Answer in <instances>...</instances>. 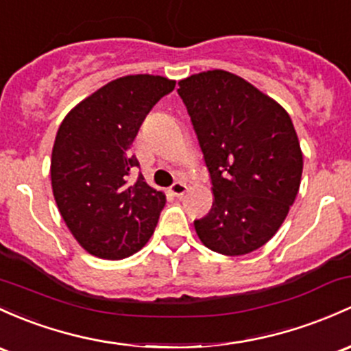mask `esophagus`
I'll list each match as a JSON object with an SVG mask.
<instances>
[{
  "label": "esophagus",
  "mask_w": 351,
  "mask_h": 351,
  "mask_svg": "<svg viewBox=\"0 0 351 351\" xmlns=\"http://www.w3.org/2000/svg\"><path fill=\"white\" fill-rule=\"evenodd\" d=\"M186 191H187L186 184L180 182V180H176V182L171 186V192L176 195V197H182V195L186 194Z\"/></svg>",
  "instance_id": "1"
}]
</instances>
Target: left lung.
<instances>
[{"label":"left lung","instance_id":"left-lung-1","mask_svg":"<svg viewBox=\"0 0 351 351\" xmlns=\"http://www.w3.org/2000/svg\"><path fill=\"white\" fill-rule=\"evenodd\" d=\"M213 184V209L194 221L206 247L243 256L266 244L288 216L303 154L288 112L250 82L209 70L179 82Z\"/></svg>","mask_w":351,"mask_h":351}]
</instances>
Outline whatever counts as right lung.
<instances>
[{
	"mask_svg": "<svg viewBox=\"0 0 351 351\" xmlns=\"http://www.w3.org/2000/svg\"><path fill=\"white\" fill-rule=\"evenodd\" d=\"M176 82L127 75L77 105L56 132L51 187L56 206L80 246L101 259H123L154 234L165 195L138 174L130 147L147 114Z\"/></svg>",
	"mask_w": 351,
	"mask_h": 351,
	"instance_id": "add662e5",
	"label": "right lung"
}]
</instances>
